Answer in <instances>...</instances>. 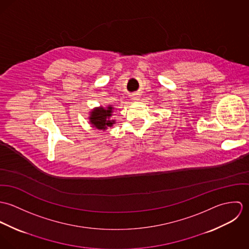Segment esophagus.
<instances>
[{
  "label": "esophagus",
  "mask_w": 249,
  "mask_h": 249,
  "mask_svg": "<svg viewBox=\"0 0 249 249\" xmlns=\"http://www.w3.org/2000/svg\"><path fill=\"white\" fill-rule=\"evenodd\" d=\"M132 100H133V101H138V100H139V97H138L137 95H134V96H133V99H132Z\"/></svg>",
  "instance_id": "obj_1"
}]
</instances>
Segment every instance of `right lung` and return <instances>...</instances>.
Wrapping results in <instances>:
<instances>
[{"label": "right lung", "instance_id": "right-lung-1", "mask_svg": "<svg viewBox=\"0 0 249 249\" xmlns=\"http://www.w3.org/2000/svg\"><path fill=\"white\" fill-rule=\"evenodd\" d=\"M114 107L111 106H108L106 108L101 107L93 109L89 117L90 124H92V126L99 130H106L107 127H111L115 124V121L110 119Z\"/></svg>", "mask_w": 249, "mask_h": 249}]
</instances>
